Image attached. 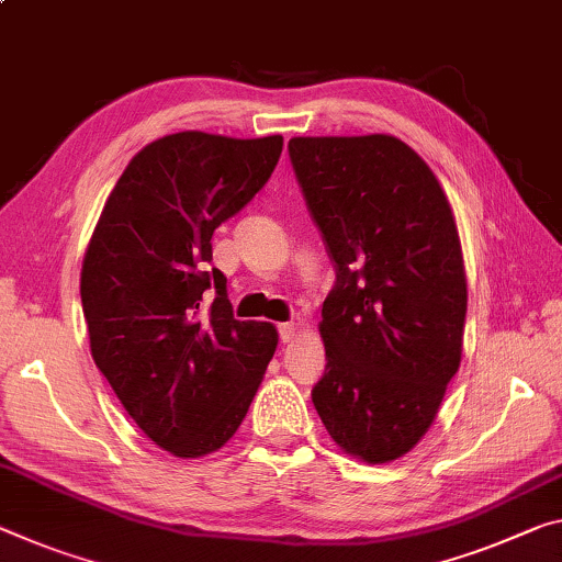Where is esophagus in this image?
<instances>
[{
  "label": "esophagus",
  "mask_w": 562,
  "mask_h": 562,
  "mask_svg": "<svg viewBox=\"0 0 562 562\" xmlns=\"http://www.w3.org/2000/svg\"><path fill=\"white\" fill-rule=\"evenodd\" d=\"M278 333H280V340H282V342H292V340H295V325H292V323L278 325Z\"/></svg>",
  "instance_id": "34e87169"
}]
</instances>
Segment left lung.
<instances>
[{
  "instance_id": "1",
  "label": "left lung",
  "mask_w": 562,
  "mask_h": 562,
  "mask_svg": "<svg viewBox=\"0 0 562 562\" xmlns=\"http://www.w3.org/2000/svg\"><path fill=\"white\" fill-rule=\"evenodd\" d=\"M288 153L335 267L313 403L345 452L390 462L427 432L460 368L468 282L456 217L397 137H295Z\"/></svg>"
}]
</instances>
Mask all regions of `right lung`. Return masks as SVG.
<instances>
[{
  "label": "right lung",
  "instance_id": "obj_1",
  "mask_svg": "<svg viewBox=\"0 0 562 562\" xmlns=\"http://www.w3.org/2000/svg\"><path fill=\"white\" fill-rule=\"evenodd\" d=\"M282 137L177 132L132 157L82 265L94 364L159 448L220 450L245 420L278 333L233 315L212 235L270 180Z\"/></svg>",
  "mask_w": 562,
  "mask_h": 562
}]
</instances>
